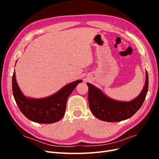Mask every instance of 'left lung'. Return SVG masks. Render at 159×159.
Segmentation results:
<instances>
[{
	"mask_svg": "<svg viewBox=\"0 0 159 159\" xmlns=\"http://www.w3.org/2000/svg\"><path fill=\"white\" fill-rule=\"evenodd\" d=\"M87 85L89 88V106L94 116L103 121L118 122L131 117L141 108L148 91V77L146 71V81L142 92L137 98L129 102L109 99L93 85L89 83Z\"/></svg>",
	"mask_w": 159,
	"mask_h": 159,
	"instance_id": "1",
	"label": "left lung"
}]
</instances>
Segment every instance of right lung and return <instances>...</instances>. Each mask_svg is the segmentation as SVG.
<instances>
[{
	"label": "right lung",
	"instance_id": "1",
	"mask_svg": "<svg viewBox=\"0 0 159 159\" xmlns=\"http://www.w3.org/2000/svg\"><path fill=\"white\" fill-rule=\"evenodd\" d=\"M81 82H82L81 80H77L66 85L48 98L39 99H28L19 89L14 72L12 93L19 109L27 119L38 123L49 124L58 121L64 117L69 95L77 85Z\"/></svg>",
	"mask_w": 159,
	"mask_h": 159
}]
</instances>
